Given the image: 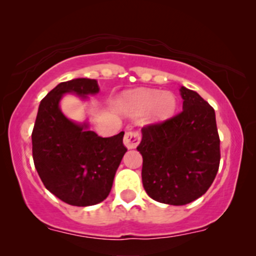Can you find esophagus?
Here are the masks:
<instances>
[{
	"label": "esophagus",
	"mask_w": 256,
	"mask_h": 256,
	"mask_svg": "<svg viewBox=\"0 0 256 256\" xmlns=\"http://www.w3.org/2000/svg\"><path fill=\"white\" fill-rule=\"evenodd\" d=\"M141 141V135L136 130H129L126 132L124 138V144L127 146L128 149H134L138 146V144Z\"/></svg>",
	"instance_id": "34e87169"
}]
</instances>
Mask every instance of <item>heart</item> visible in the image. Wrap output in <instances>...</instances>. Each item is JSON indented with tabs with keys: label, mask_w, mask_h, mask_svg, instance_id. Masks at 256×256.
<instances>
[{
	"label": "heart",
	"mask_w": 256,
	"mask_h": 256,
	"mask_svg": "<svg viewBox=\"0 0 256 256\" xmlns=\"http://www.w3.org/2000/svg\"><path fill=\"white\" fill-rule=\"evenodd\" d=\"M118 108L130 116L146 113L149 122H160L171 116L176 108V98L171 92L155 90H132L124 92L118 99Z\"/></svg>",
	"instance_id": "b5f03b06"
}]
</instances>
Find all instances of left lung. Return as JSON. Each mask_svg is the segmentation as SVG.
Listing matches in <instances>:
<instances>
[{
    "instance_id": "8db88e82",
    "label": "left lung",
    "mask_w": 256,
    "mask_h": 256,
    "mask_svg": "<svg viewBox=\"0 0 256 256\" xmlns=\"http://www.w3.org/2000/svg\"><path fill=\"white\" fill-rule=\"evenodd\" d=\"M183 110L142 128L143 188L154 200L185 205L202 197L214 180L220 140L214 110L197 92L182 86Z\"/></svg>"
}]
</instances>
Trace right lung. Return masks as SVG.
I'll return each instance as SVG.
<instances>
[{
  "mask_svg": "<svg viewBox=\"0 0 256 256\" xmlns=\"http://www.w3.org/2000/svg\"><path fill=\"white\" fill-rule=\"evenodd\" d=\"M73 93L82 100L99 93L96 79L60 82L40 101L32 130V157L42 182L51 194L73 206L99 204L110 194L122 157L124 132L100 138L87 121L74 122L60 110Z\"/></svg>",
  "mask_w": 256,
  "mask_h": 256,
  "instance_id": "add662e5",
  "label": "right lung"
}]
</instances>
